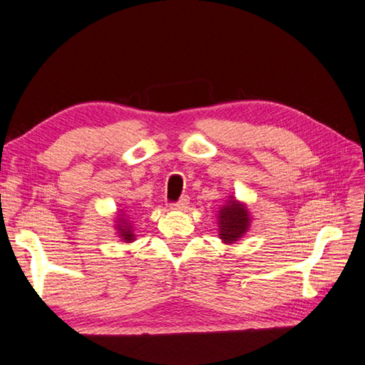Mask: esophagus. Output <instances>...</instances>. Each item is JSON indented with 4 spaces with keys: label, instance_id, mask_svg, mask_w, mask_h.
<instances>
[{
    "label": "esophagus",
    "instance_id": "34e87169",
    "mask_svg": "<svg viewBox=\"0 0 365 365\" xmlns=\"http://www.w3.org/2000/svg\"><path fill=\"white\" fill-rule=\"evenodd\" d=\"M188 204H190V200H188V197H187V196H185V197H182L180 200H178V202H175V204H170V210H177V212L185 210V208L188 207Z\"/></svg>",
    "mask_w": 365,
    "mask_h": 365
}]
</instances>
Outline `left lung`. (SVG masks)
Wrapping results in <instances>:
<instances>
[{
  "label": "left lung",
  "instance_id": "left-lung-1",
  "mask_svg": "<svg viewBox=\"0 0 365 365\" xmlns=\"http://www.w3.org/2000/svg\"><path fill=\"white\" fill-rule=\"evenodd\" d=\"M218 220V237L224 245L237 243L251 227V213L245 202L235 196H229L216 215Z\"/></svg>",
  "mask_w": 365,
  "mask_h": 365
}]
</instances>
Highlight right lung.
<instances>
[{"instance_id":"add662e5","label":"right lung","mask_w":365,"mask_h":365,"mask_svg":"<svg viewBox=\"0 0 365 365\" xmlns=\"http://www.w3.org/2000/svg\"><path fill=\"white\" fill-rule=\"evenodd\" d=\"M114 230L115 235H118L123 243H133L136 240L133 218H131L130 212H127L125 208H122V210H118V213H115Z\"/></svg>"}]
</instances>
